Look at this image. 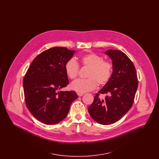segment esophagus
Here are the masks:
<instances>
[{"label":"esophagus","mask_w":159,"mask_h":159,"mask_svg":"<svg viewBox=\"0 0 159 159\" xmlns=\"http://www.w3.org/2000/svg\"><path fill=\"white\" fill-rule=\"evenodd\" d=\"M77 95L79 96V97H82V96H83V93H77Z\"/></svg>","instance_id":"34e87169"}]
</instances>
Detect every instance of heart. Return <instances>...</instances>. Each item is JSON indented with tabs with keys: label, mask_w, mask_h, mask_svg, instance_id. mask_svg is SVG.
<instances>
[{
	"label": "heart",
	"mask_w": 159,
	"mask_h": 159,
	"mask_svg": "<svg viewBox=\"0 0 159 159\" xmlns=\"http://www.w3.org/2000/svg\"><path fill=\"white\" fill-rule=\"evenodd\" d=\"M84 67L89 68L86 79H78L71 84V88L80 93L95 89L97 86H104L109 82L112 75L113 66L109 61L104 60L103 57L95 53L84 55L80 58ZM65 71L70 79H75L79 72V66L76 61L71 59L65 65Z\"/></svg>",
	"instance_id": "b5f03b06"
}]
</instances>
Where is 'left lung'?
Segmentation results:
<instances>
[{
	"label": "left lung",
	"mask_w": 159,
	"mask_h": 159,
	"mask_svg": "<svg viewBox=\"0 0 159 159\" xmlns=\"http://www.w3.org/2000/svg\"><path fill=\"white\" fill-rule=\"evenodd\" d=\"M105 53L112 60L113 75L96 93L88 111L95 121L108 125L119 120L132 107L138 83L135 67L125 53L111 49ZM100 93L107 94L104 100L99 98Z\"/></svg>",
	"instance_id": "obj_1"
}]
</instances>
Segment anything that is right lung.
Returning a JSON list of instances; mask_svg holds the SVG:
<instances>
[{
  "label": "right lung",
  "mask_w": 159,
  "mask_h": 159,
  "mask_svg": "<svg viewBox=\"0 0 159 159\" xmlns=\"http://www.w3.org/2000/svg\"><path fill=\"white\" fill-rule=\"evenodd\" d=\"M75 51L54 47L38 55L23 79L26 106L31 114L46 125L58 123L66 118L75 91H59L69 83L65 65Z\"/></svg>",
  "instance_id": "1"
}]
</instances>
